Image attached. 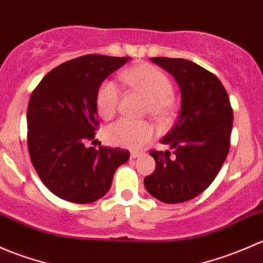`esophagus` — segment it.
<instances>
[{"label":"esophagus","instance_id":"34e87169","mask_svg":"<svg viewBox=\"0 0 263 263\" xmlns=\"http://www.w3.org/2000/svg\"><path fill=\"white\" fill-rule=\"evenodd\" d=\"M140 156H143L142 152H132L130 153L132 158H138V157H140Z\"/></svg>","mask_w":263,"mask_h":263}]
</instances>
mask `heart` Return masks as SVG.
I'll list each match as a JSON object with an SVG mask.
<instances>
[{"label": "heart", "instance_id": "obj_1", "mask_svg": "<svg viewBox=\"0 0 263 263\" xmlns=\"http://www.w3.org/2000/svg\"><path fill=\"white\" fill-rule=\"evenodd\" d=\"M123 82L132 90L140 92L147 97L145 110L159 121H166L173 115L176 100L173 96V85L168 76L156 66L139 63L124 71ZM121 91L111 80L100 83L96 91V109L100 116L111 119L120 104ZM106 139L116 147L137 149L152 139L153 126L147 121H137L132 119H120L106 129Z\"/></svg>", "mask_w": 263, "mask_h": 263}]
</instances>
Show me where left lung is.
<instances>
[{
  "mask_svg": "<svg viewBox=\"0 0 263 263\" xmlns=\"http://www.w3.org/2000/svg\"><path fill=\"white\" fill-rule=\"evenodd\" d=\"M152 62L170 72L181 88V110L161 140L171 151L152 149L156 170L144 178L152 196L166 204L194 199L216 177L231 147L233 109L215 74L181 58L156 57Z\"/></svg>",
  "mask_w": 263,
  "mask_h": 263,
  "instance_id": "left-lung-1",
  "label": "left lung"
}]
</instances>
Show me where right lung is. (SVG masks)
I'll list each match as a JSON object with an SVG mask.
<instances>
[{
    "mask_svg": "<svg viewBox=\"0 0 263 263\" xmlns=\"http://www.w3.org/2000/svg\"><path fill=\"white\" fill-rule=\"evenodd\" d=\"M128 61L101 54L78 57L51 69L32 91L26 115L29 154L40 180L61 199L96 201L129 159L126 149L87 145L100 125L97 88Z\"/></svg>",
    "mask_w": 263,
    "mask_h": 263,
    "instance_id": "obj_1",
    "label": "right lung"
}]
</instances>
